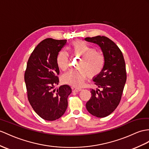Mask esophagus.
<instances>
[{
  "label": "esophagus",
  "instance_id": "34e87169",
  "mask_svg": "<svg viewBox=\"0 0 149 149\" xmlns=\"http://www.w3.org/2000/svg\"><path fill=\"white\" fill-rule=\"evenodd\" d=\"M82 89L81 88H76L73 90V91L75 92H80L81 91Z\"/></svg>",
  "mask_w": 149,
  "mask_h": 149
}]
</instances>
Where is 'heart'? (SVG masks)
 <instances>
[{
  "instance_id": "b5f03b06",
  "label": "heart",
  "mask_w": 149,
  "mask_h": 149,
  "mask_svg": "<svg viewBox=\"0 0 149 149\" xmlns=\"http://www.w3.org/2000/svg\"><path fill=\"white\" fill-rule=\"evenodd\" d=\"M71 49L74 55L81 56L77 63L78 68L69 71L63 77L65 83L75 87L82 86L87 77L93 78L102 72L104 66V57L86 43L76 40L72 43ZM70 54L66 50H61L57 54L56 63L58 68L66 71L69 65Z\"/></svg>"
}]
</instances>
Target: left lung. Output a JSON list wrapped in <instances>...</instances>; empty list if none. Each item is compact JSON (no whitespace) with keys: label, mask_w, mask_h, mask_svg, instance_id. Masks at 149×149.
Listing matches in <instances>:
<instances>
[{"label":"left lung","mask_w":149,"mask_h":149,"mask_svg":"<svg viewBox=\"0 0 149 149\" xmlns=\"http://www.w3.org/2000/svg\"><path fill=\"white\" fill-rule=\"evenodd\" d=\"M87 42L99 45L104 57L102 72L93 78L95 85L101 90L91 89V98L86 102V109L97 118L111 114L120 102L126 81L124 57L118 45L104 36L86 37Z\"/></svg>","instance_id":"1"}]
</instances>
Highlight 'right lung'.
<instances>
[{"mask_svg":"<svg viewBox=\"0 0 149 149\" xmlns=\"http://www.w3.org/2000/svg\"><path fill=\"white\" fill-rule=\"evenodd\" d=\"M66 42V40H43L31 54L24 72L29 102L36 113L47 121H55L64 114L72 92L68 85L54 89L59 82L56 57Z\"/></svg>","mask_w":149,"mask_h":149,"instance_id":"obj_1","label":"right lung"}]
</instances>
